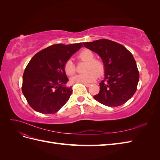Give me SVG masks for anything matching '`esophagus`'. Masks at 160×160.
Instances as JSON below:
<instances>
[{
    "mask_svg": "<svg viewBox=\"0 0 160 160\" xmlns=\"http://www.w3.org/2000/svg\"><path fill=\"white\" fill-rule=\"evenodd\" d=\"M84 84V85L85 86H86L87 88H89V87H90L91 86V85L90 84H88V83H83Z\"/></svg>",
    "mask_w": 160,
    "mask_h": 160,
    "instance_id": "esophagus-1",
    "label": "esophagus"
}]
</instances>
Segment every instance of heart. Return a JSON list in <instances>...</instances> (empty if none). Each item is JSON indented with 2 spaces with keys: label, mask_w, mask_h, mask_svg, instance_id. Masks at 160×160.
Listing matches in <instances>:
<instances>
[{
  "label": "heart",
  "mask_w": 160,
  "mask_h": 160,
  "mask_svg": "<svg viewBox=\"0 0 160 160\" xmlns=\"http://www.w3.org/2000/svg\"><path fill=\"white\" fill-rule=\"evenodd\" d=\"M95 54L93 51L85 49L80 51L77 55L79 61L85 62L83 71L85 72L76 75L71 79V83H89L96 79L97 76L101 77L104 74L105 66L103 60L98 58H94ZM65 73L72 75L76 72V66L71 59L67 60L64 65Z\"/></svg>",
  "instance_id": "heart-1"
}]
</instances>
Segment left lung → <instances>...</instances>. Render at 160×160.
I'll return each mask as SVG.
<instances>
[{
	"label": "left lung",
	"instance_id": "8db88e82",
	"mask_svg": "<svg viewBox=\"0 0 160 160\" xmlns=\"http://www.w3.org/2000/svg\"><path fill=\"white\" fill-rule=\"evenodd\" d=\"M83 45L98 53L105 66L104 80L99 83L100 91L94 99L111 108L126 103L136 91L139 79L132 53L119 43L103 38Z\"/></svg>",
	"mask_w": 160,
	"mask_h": 160
}]
</instances>
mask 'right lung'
Here are the masks:
<instances>
[{
	"instance_id": "1",
	"label": "right lung",
	"mask_w": 160,
	"mask_h": 160,
	"mask_svg": "<svg viewBox=\"0 0 160 160\" xmlns=\"http://www.w3.org/2000/svg\"><path fill=\"white\" fill-rule=\"evenodd\" d=\"M83 46L55 44L38 52L27 65L22 76V91L27 102L37 112L52 114L57 112L72 93L64 65L71 56Z\"/></svg>"
}]
</instances>
